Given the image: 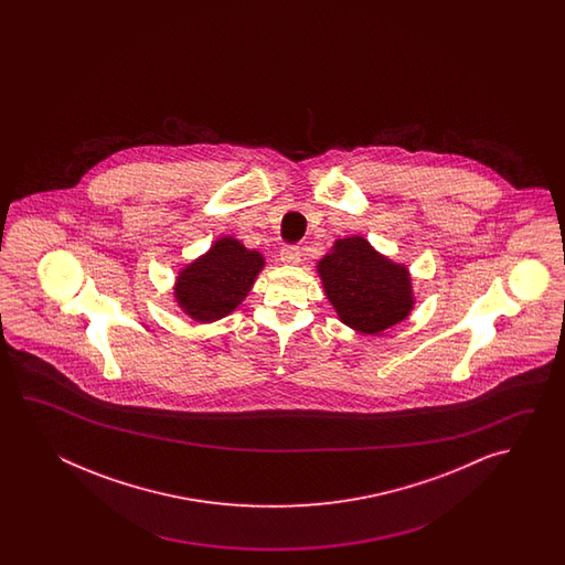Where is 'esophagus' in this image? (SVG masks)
Masks as SVG:
<instances>
[{"label": "esophagus", "mask_w": 565, "mask_h": 565, "mask_svg": "<svg viewBox=\"0 0 565 565\" xmlns=\"http://www.w3.org/2000/svg\"><path fill=\"white\" fill-rule=\"evenodd\" d=\"M300 256H302V253H300L299 246H295V244L282 246V250H280V260L285 265H299Z\"/></svg>", "instance_id": "obj_1"}]
</instances>
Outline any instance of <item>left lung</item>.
Here are the masks:
<instances>
[{
	"label": "left lung",
	"instance_id": "obj_1",
	"mask_svg": "<svg viewBox=\"0 0 565 565\" xmlns=\"http://www.w3.org/2000/svg\"><path fill=\"white\" fill-rule=\"evenodd\" d=\"M317 268L327 299L351 329L375 335L408 317L414 302L408 270L380 256L361 236L337 241Z\"/></svg>",
	"mask_w": 565,
	"mask_h": 565
}]
</instances>
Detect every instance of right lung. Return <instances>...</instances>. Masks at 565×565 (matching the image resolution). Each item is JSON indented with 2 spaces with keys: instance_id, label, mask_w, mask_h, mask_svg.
Masks as SVG:
<instances>
[{
  "instance_id": "right-lung-1",
  "label": "right lung",
  "mask_w": 565,
  "mask_h": 565,
  "mask_svg": "<svg viewBox=\"0 0 565 565\" xmlns=\"http://www.w3.org/2000/svg\"><path fill=\"white\" fill-rule=\"evenodd\" d=\"M263 266L265 258L256 250H246L234 238H222L181 270L175 297L195 321L212 323L241 305Z\"/></svg>"
}]
</instances>
